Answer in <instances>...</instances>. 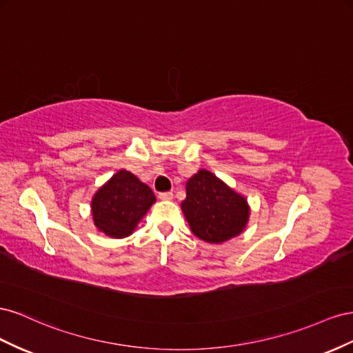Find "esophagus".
<instances>
[{"label":"esophagus","instance_id":"34e87169","mask_svg":"<svg viewBox=\"0 0 353 353\" xmlns=\"http://www.w3.org/2000/svg\"><path fill=\"white\" fill-rule=\"evenodd\" d=\"M158 198L163 199V201H171V199H173V192H163V194L158 195Z\"/></svg>","mask_w":353,"mask_h":353}]
</instances>
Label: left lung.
I'll return each instance as SVG.
<instances>
[{"label":"left lung","instance_id":"obj_1","mask_svg":"<svg viewBox=\"0 0 353 353\" xmlns=\"http://www.w3.org/2000/svg\"><path fill=\"white\" fill-rule=\"evenodd\" d=\"M180 207L192 234L208 244H223L241 235L250 219L247 198L205 168L188 179Z\"/></svg>","mask_w":353,"mask_h":353}]
</instances>
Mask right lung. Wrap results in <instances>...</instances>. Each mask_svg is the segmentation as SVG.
Masks as SVG:
<instances>
[{
    "label": "right lung",
    "instance_id": "add662e5",
    "mask_svg": "<svg viewBox=\"0 0 353 353\" xmlns=\"http://www.w3.org/2000/svg\"><path fill=\"white\" fill-rule=\"evenodd\" d=\"M157 198L148 185L127 170H118L92 198V217L99 232L121 239L134 232Z\"/></svg>",
    "mask_w": 353,
    "mask_h": 353
}]
</instances>
